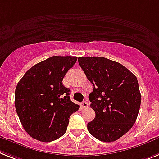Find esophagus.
Segmentation results:
<instances>
[{"label":"esophagus","instance_id":"1","mask_svg":"<svg viewBox=\"0 0 159 159\" xmlns=\"http://www.w3.org/2000/svg\"><path fill=\"white\" fill-rule=\"evenodd\" d=\"M81 106H82L83 108H87L88 106H89V103H88L86 101H84V102H82V104H81Z\"/></svg>","mask_w":159,"mask_h":159}]
</instances>
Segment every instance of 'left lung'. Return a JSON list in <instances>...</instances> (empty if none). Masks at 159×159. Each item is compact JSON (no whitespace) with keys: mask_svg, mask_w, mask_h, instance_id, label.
<instances>
[{"mask_svg":"<svg viewBox=\"0 0 159 159\" xmlns=\"http://www.w3.org/2000/svg\"><path fill=\"white\" fill-rule=\"evenodd\" d=\"M79 64L93 85L89 94L95 119L89 133L99 141H117L129 131L138 115L141 96L136 75L117 61L102 57H80Z\"/></svg>","mask_w":159,"mask_h":159,"instance_id":"obj_1","label":"left lung"}]
</instances>
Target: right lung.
I'll list each match as a JSON object with an SVG mask.
<instances>
[{
	"instance_id": "1",
	"label": "right lung",
	"mask_w": 159,
	"mask_h": 159,
	"mask_svg": "<svg viewBox=\"0 0 159 159\" xmlns=\"http://www.w3.org/2000/svg\"><path fill=\"white\" fill-rule=\"evenodd\" d=\"M77 57L53 56L35 64L15 89V108L25 131L32 138L49 142L65 134L69 118L80 106L70 99V89L62 84Z\"/></svg>"
}]
</instances>
